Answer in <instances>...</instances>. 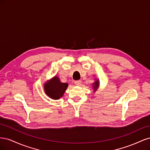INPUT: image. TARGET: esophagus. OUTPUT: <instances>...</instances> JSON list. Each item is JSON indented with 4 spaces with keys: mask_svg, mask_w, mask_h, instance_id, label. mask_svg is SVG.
<instances>
[{
    "mask_svg": "<svg viewBox=\"0 0 150 150\" xmlns=\"http://www.w3.org/2000/svg\"><path fill=\"white\" fill-rule=\"evenodd\" d=\"M74 84L77 86H79L81 84V81H74Z\"/></svg>",
    "mask_w": 150,
    "mask_h": 150,
    "instance_id": "obj_1",
    "label": "esophagus"
}]
</instances>
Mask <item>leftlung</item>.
I'll return each instance as SVG.
<instances>
[{
	"mask_svg": "<svg viewBox=\"0 0 150 150\" xmlns=\"http://www.w3.org/2000/svg\"><path fill=\"white\" fill-rule=\"evenodd\" d=\"M99 80L98 79H95V81L93 83V86H92L94 92L96 91L99 88Z\"/></svg>",
	"mask_w": 150,
	"mask_h": 150,
	"instance_id": "obj_1",
	"label": "left lung"
}]
</instances>
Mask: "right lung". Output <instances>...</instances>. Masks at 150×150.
<instances>
[{"label": "right lung", "mask_w": 150, "mask_h": 150, "mask_svg": "<svg viewBox=\"0 0 150 150\" xmlns=\"http://www.w3.org/2000/svg\"><path fill=\"white\" fill-rule=\"evenodd\" d=\"M67 86V83L61 82L59 78L55 76L44 84V89L48 97L57 100L63 96Z\"/></svg>", "instance_id": "obj_1"}]
</instances>
